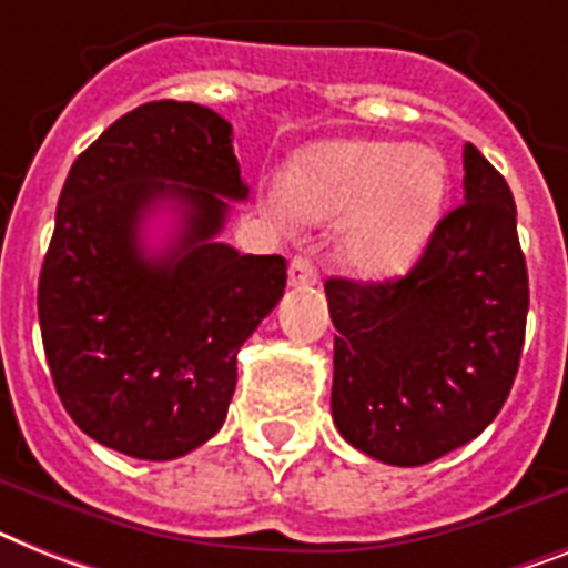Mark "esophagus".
Segmentation results:
<instances>
[{"instance_id": "esophagus-1", "label": "esophagus", "mask_w": 568, "mask_h": 568, "mask_svg": "<svg viewBox=\"0 0 568 568\" xmlns=\"http://www.w3.org/2000/svg\"><path fill=\"white\" fill-rule=\"evenodd\" d=\"M316 281L318 270L311 257L295 255L293 261H290V287H304V284H316Z\"/></svg>"}]
</instances>
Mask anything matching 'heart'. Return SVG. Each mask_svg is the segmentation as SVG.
Segmentation results:
<instances>
[{"instance_id":"1","label":"heart","mask_w":568,"mask_h":568,"mask_svg":"<svg viewBox=\"0 0 568 568\" xmlns=\"http://www.w3.org/2000/svg\"><path fill=\"white\" fill-rule=\"evenodd\" d=\"M447 162L426 144L354 139L304 150L281 180V203L302 223L344 217L339 255L363 278H386L424 252L442 220Z\"/></svg>"}]
</instances>
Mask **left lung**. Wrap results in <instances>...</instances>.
<instances>
[{
	"label": "left lung",
	"instance_id": "8db88e82",
	"mask_svg": "<svg viewBox=\"0 0 568 568\" xmlns=\"http://www.w3.org/2000/svg\"><path fill=\"white\" fill-rule=\"evenodd\" d=\"M331 412L365 456L418 467L485 433L526 342L528 270L508 182L464 148V203L444 214L409 273L327 278Z\"/></svg>",
	"mask_w": 568,
	"mask_h": 568
}]
</instances>
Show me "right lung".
I'll return each mask as SVG.
<instances>
[{
	"label": "right lung",
	"instance_id": "add662e5",
	"mask_svg": "<svg viewBox=\"0 0 568 568\" xmlns=\"http://www.w3.org/2000/svg\"><path fill=\"white\" fill-rule=\"evenodd\" d=\"M232 124L191 101H150L74 159L42 261L37 311L51 379L89 438L168 462L226 420L237 351L287 284L281 255H241L217 234L246 200ZM181 211L148 256L143 220Z\"/></svg>",
	"mask_w": 568,
	"mask_h": 568
}]
</instances>
